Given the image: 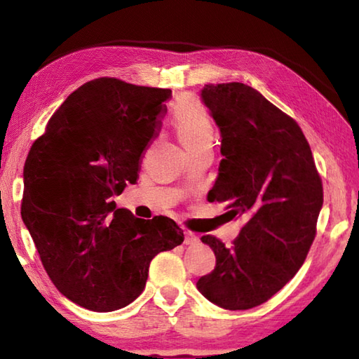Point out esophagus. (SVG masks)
Returning <instances> with one entry per match:
<instances>
[{"mask_svg":"<svg viewBox=\"0 0 359 359\" xmlns=\"http://www.w3.org/2000/svg\"><path fill=\"white\" fill-rule=\"evenodd\" d=\"M199 238L196 234L190 233V231H185V239H184V244L185 245H193V244H198Z\"/></svg>","mask_w":359,"mask_h":359,"instance_id":"1","label":"esophagus"}]
</instances>
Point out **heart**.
I'll return each instance as SVG.
<instances>
[{"label": "heart", "mask_w": 359, "mask_h": 359, "mask_svg": "<svg viewBox=\"0 0 359 359\" xmlns=\"http://www.w3.org/2000/svg\"><path fill=\"white\" fill-rule=\"evenodd\" d=\"M172 126L187 151L212 145L214 141V123L210 115L193 96H185L179 101Z\"/></svg>", "instance_id": "1"}]
</instances>
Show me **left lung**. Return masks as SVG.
I'll use <instances>...</instances> for the list:
<instances>
[{
    "mask_svg": "<svg viewBox=\"0 0 359 359\" xmlns=\"http://www.w3.org/2000/svg\"><path fill=\"white\" fill-rule=\"evenodd\" d=\"M201 100L220 130L223 160L210 203H228L247 223L226 247L201 241L217 264L196 283L205 299L247 311L271 299L299 271L323 205V187L299 125L241 82L204 85Z\"/></svg>",
    "mask_w": 359,
    "mask_h": 359,
    "instance_id": "1",
    "label": "left lung"
}]
</instances>
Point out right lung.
Listing matches in <instances>:
<instances>
[{
    "label": "right lung",
    "instance_id": "1",
    "mask_svg": "<svg viewBox=\"0 0 359 359\" xmlns=\"http://www.w3.org/2000/svg\"><path fill=\"white\" fill-rule=\"evenodd\" d=\"M171 93L95 79L65 100L29 149L22 220L57 290L88 311L128 306L150 261L184 242L171 218L142 220L112 201L136 182Z\"/></svg>",
    "mask_w": 359,
    "mask_h": 359
}]
</instances>
